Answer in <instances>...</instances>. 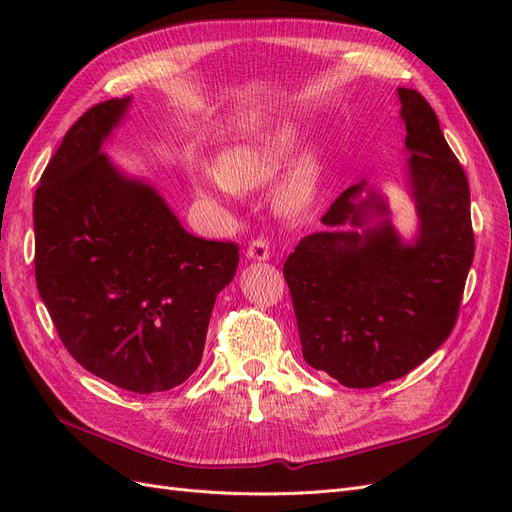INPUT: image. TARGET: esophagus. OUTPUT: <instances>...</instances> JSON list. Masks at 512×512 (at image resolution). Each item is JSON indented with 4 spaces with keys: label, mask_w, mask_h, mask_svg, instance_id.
Wrapping results in <instances>:
<instances>
[{
    "label": "esophagus",
    "mask_w": 512,
    "mask_h": 512,
    "mask_svg": "<svg viewBox=\"0 0 512 512\" xmlns=\"http://www.w3.org/2000/svg\"><path fill=\"white\" fill-rule=\"evenodd\" d=\"M247 260H256V262H265V260H269V256H271V252H269V245H267V241H262V239H256V241H252L250 243V247H247Z\"/></svg>",
    "instance_id": "34e87169"
}]
</instances>
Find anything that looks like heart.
<instances>
[{
  "mask_svg": "<svg viewBox=\"0 0 512 512\" xmlns=\"http://www.w3.org/2000/svg\"><path fill=\"white\" fill-rule=\"evenodd\" d=\"M301 145V130L290 121L262 130L220 153L215 168L200 170L205 190L232 196L237 190H256L282 175ZM322 188V153L307 147L275 192V209L288 220H299L318 203Z\"/></svg>",
  "mask_w": 512,
  "mask_h": 512,
  "instance_id": "heart-1",
  "label": "heart"
}]
</instances>
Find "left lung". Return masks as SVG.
Instances as JSON below:
<instances>
[{
  "instance_id": "8db88e82",
  "label": "left lung",
  "mask_w": 512,
  "mask_h": 512,
  "mask_svg": "<svg viewBox=\"0 0 512 512\" xmlns=\"http://www.w3.org/2000/svg\"><path fill=\"white\" fill-rule=\"evenodd\" d=\"M397 94L414 235H401L389 196L363 179L284 262L303 359L350 389L406 376L442 346L474 258L466 173L427 100Z\"/></svg>"
}]
</instances>
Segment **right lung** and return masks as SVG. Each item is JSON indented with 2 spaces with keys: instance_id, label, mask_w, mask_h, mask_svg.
Wrapping results in <instances>:
<instances>
[{
  "instance_id": "right-lung-1",
  "label": "right lung",
  "mask_w": 512,
  "mask_h": 512,
  "mask_svg": "<svg viewBox=\"0 0 512 512\" xmlns=\"http://www.w3.org/2000/svg\"><path fill=\"white\" fill-rule=\"evenodd\" d=\"M130 106L132 96L89 108L42 173L36 284L74 359L145 395L196 371L239 247L190 235L156 185L102 151Z\"/></svg>"
}]
</instances>
